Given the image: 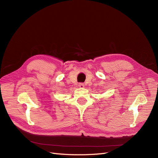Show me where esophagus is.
<instances>
[{
  "label": "esophagus",
  "mask_w": 158,
  "mask_h": 158,
  "mask_svg": "<svg viewBox=\"0 0 158 158\" xmlns=\"http://www.w3.org/2000/svg\"><path fill=\"white\" fill-rule=\"evenodd\" d=\"M78 86H79L80 87H81V88H83V87H84V84L83 83H80V84H78Z\"/></svg>",
  "instance_id": "obj_1"
}]
</instances>
